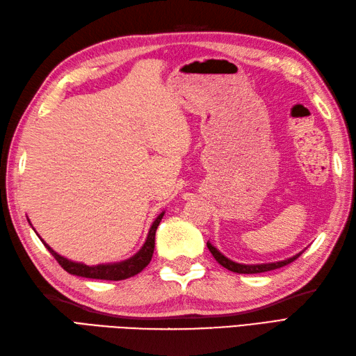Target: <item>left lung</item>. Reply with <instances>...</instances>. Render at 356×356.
<instances>
[{
  "mask_svg": "<svg viewBox=\"0 0 356 356\" xmlns=\"http://www.w3.org/2000/svg\"><path fill=\"white\" fill-rule=\"evenodd\" d=\"M207 248L210 249V252L213 254V257L216 258V261H218L220 266H223L225 268H228L231 272H236V273H263V272H268V270H275V268H280L287 266L290 263H293L294 259L299 258V255L303 252L300 250L299 254L293 255L290 258H285L281 259V261H273V263H261V264H243V263H237V261H232L228 257H225L220 250L213 246L210 241H207Z\"/></svg>",
  "mask_w": 356,
  "mask_h": 356,
  "instance_id": "8db88e82",
  "label": "left lung"
}]
</instances>
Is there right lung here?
Returning a JSON list of instances; mask_svg holds the SVG:
<instances>
[{
  "mask_svg": "<svg viewBox=\"0 0 356 356\" xmlns=\"http://www.w3.org/2000/svg\"><path fill=\"white\" fill-rule=\"evenodd\" d=\"M166 211H161L155 220L152 222L151 228L148 231V236H146V240L143 246L137 250V252L129 257L127 259H122V261H116V263H102V264H97V266H88L84 263H78V261H72L63 255L57 254L56 250L51 248L48 243H45L39 234L34 229V232L38 234V237L40 238V241L45 248L49 250L51 255H53L58 264L62 266L67 273L75 275V276H83V278H90V280H106V281H122L127 278H131V276L140 273L143 268L149 264L152 254H154V248H155V232H157L159 225L163 219V216ZM29 223L31 225L30 219L27 218Z\"/></svg>",
  "mask_w": 356,
  "mask_h": 356,
  "instance_id": "right-lung-1",
  "label": "right lung"
}]
</instances>
